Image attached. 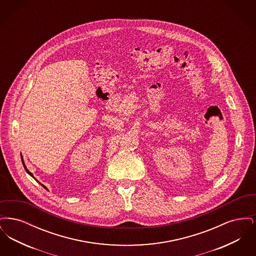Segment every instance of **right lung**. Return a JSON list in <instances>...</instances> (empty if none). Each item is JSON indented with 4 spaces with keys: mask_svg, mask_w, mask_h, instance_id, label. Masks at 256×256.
Instances as JSON below:
<instances>
[{
    "mask_svg": "<svg viewBox=\"0 0 256 256\" xmlns=\"http://www.w3.org/2000/svg\"><path fill=\"white\" fill-rule=\"evenodd\" d=\"M22 162H23V165H24V170H26V172H28V174H30V176H32V178H34V176H32V172H30V170H28V169H26V166H24V161H23V158H22ZM40 184H41V183H40ZM41 185H42V184H41ZM42 186H43V187H45V186H44V185H42ZM45 188H46V187H45Z\"/></svg>",
    "mask_w": 256,
    "mask_h": 256,
    "instance_id": "add662e5",
    "label": "right lung"
}]
</instances>
